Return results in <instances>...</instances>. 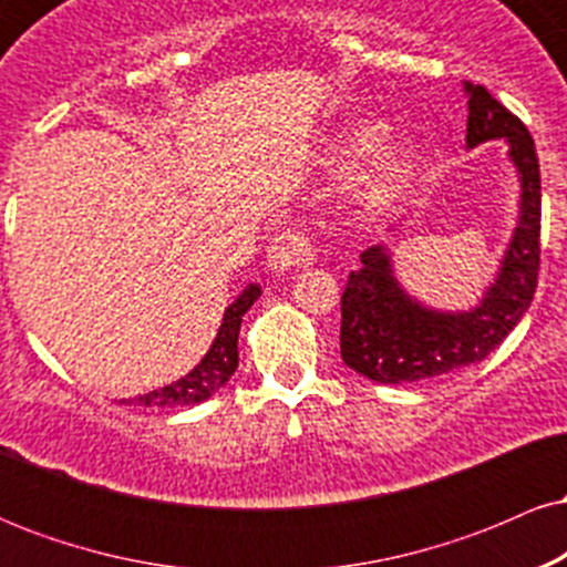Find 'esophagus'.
I'll return each instance as SVG.
<instances>
[{"instance_id": "esophagus-1", "label": "esophagus", "mask_w": 567, "mask_h": 567, "mask_svg": "<svg viewBox=\"0 0 567 567\" xmlns=\"http://www.w3.org/2000/svg\"><path fill=\"white\" fill-rule=\"evenodd\" d=\"M266 261L271 271H288L292 266L315 261V237L309 231L290 226L282 229L271 239L269 250H266Z\"/></svg>"}]
</instances>
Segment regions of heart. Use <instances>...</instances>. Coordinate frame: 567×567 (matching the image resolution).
Segmentation results:
<instances>
[{"label":"heart","instance_id":"heart-1","mask_svg":"<svg viewBox=\"0 0 567 567\" xmlns=\"http://www.w3.org/2000/svg\"><path fill=\"white\" fill-rule=\"evenodd\" d=\"M375 141H379V127L362 125V127L349 130V133L341 138V143L336 146L333 159L349 162V159L362 157V154H365ZM402 165H405V157H402L400 146L375 148L365 178H362V194H365V199H379L381 194L392 186V181L396 178V175H400Z\"/></svg>","mask_w":567,"mask_h":567}]
</instances>
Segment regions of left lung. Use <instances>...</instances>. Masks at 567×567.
I'll return each instance as SVG.
<instances>
[{
    "mask_svg": "<svg viewBox=\"0 0 567 567\" xmlns=\"http://www.w3.org/2000/svg\"><path fill=\"white\" fill-rule=\"evenodd\" d=\"M466 143L506 138L523 181L519 224L504 266L483 303L464 315H440L410 301L392 277L383 247L360 256L341 296V357L351 370L379 383H413L483 362L523 320L542 266V175L536 143L519 116L483 84L466 82Z\"/></svg>",
    "mask_w": 567,
    "mask_h": 567,
    "instance_id": "1",
    "label": "left lung"
}]
</instances>
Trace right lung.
Segmentation results:
<instances>
[{
	"mask_svg": "<svg viewBox=\"0 0 567 567\" xmlns=\"http://www.w3.org/2000/svg\"><path fill=\"white\" fill-rule=\"evenodd\" d=\"M258 296H261V288H258V285H250V288H247L243 296L226 309L224 324H220L216 341H213V347L205 354V360H202L192 373L184 375L181 381L171 383V386L157 389V392L135 396L133 405H141V408L197 405V402L207 400L210 394H216L220 386H226V381L231 379L234 370L239 365V351H237L239 324H243L245 311L258 301Z\"/></svg>",
	"mask_w": 567,
	"mask_h": 567,
	"instance_id": "1",
	"label": "right lung"
}]
</instances>
